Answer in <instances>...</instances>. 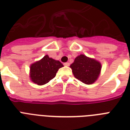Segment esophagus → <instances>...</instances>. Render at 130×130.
Segmentation results:
<instances>
[{
  "mask_svg": "<svg viewBox=\"0 0 130 130\" xmlns=\"http://www.w3.org/2000/svg\"><path fill=\"white\" fill-rule=\"evenodd\" d=\"M64 65H65V66H69V63H68V62L65 63H64Z\"/></svg>",
  "mask_w": 130,
  "mask_h": 130,
  "instance_id": "1",
  "label": "esophagus"
}]
</instances>
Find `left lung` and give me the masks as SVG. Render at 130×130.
Segmentation results:
<instances>
[{
    "mask_svg": "<svg viewBox=\"0 0 130 130\" xmlns=\"http://www.w3.org/2000/svg\"><path fill=\"white\" fill-rule=\"evenodd\" d=\"M70 67L75 78L86 84H92L100 75L101 64L95 59L80 55L75 58Z\"/></svg>",
    "mask_w": 130,
    "mask_h": 130,
    "instance_id": "obj_1",
    "label": "left lung"
}]
</instances>
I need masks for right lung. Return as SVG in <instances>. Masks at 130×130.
I'll return each mask as SVG.
<instances>
[{
  "instance_id": "right-lung-1",
  "label": "right lung",
  "mask_w": 130,
  "mask_h": 130,
  "mask_svg": "<svg viewBox=\"0 0 130 130\" xmlns=\"http://www.w3.org/2000/svg\"><path fill=\"white\" fill-rule=\"evenodd\" d=\"M63 65L59 61L50 58L48 55L30 66L29 77L34 83L44 85L53 79L59 68Z\"/></svg>"
}]
</instances>
